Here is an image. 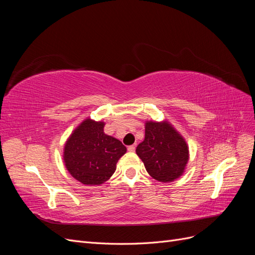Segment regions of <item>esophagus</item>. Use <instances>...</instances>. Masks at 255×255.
<instances>
[{"instance_id":"esophagus-1","label":"esophagus","mask_w":255,"mask_h":255,"mask_svg":"<svg viewBox=\"0 0 255 255\" xmlns=\"http://www.w3.org/2000/svg\"><path fill=\"white\" fill-rule=\"evenodd\" d=\"M128 152H135V145L133 144V145H128Z\"/></svg>"}]
</instances>
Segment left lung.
<instances>
[{
    "label": "left lung",
    "mask_w": 255,
    "mask_h": 255,
    "mask_svg": "<svg viewBox=\"0 0 255 255\" xmlns=\"http://www.w3.org/2000/svg\"><path fill=\"white\" fill-rule=\"evenodd\" d=\"M142 142L136 154L145 170L159 182H172L184 173L189 159L188 145L168 121H146Z\"/></svg>",
    "instance_id": "obj_1"
}]
</instances>
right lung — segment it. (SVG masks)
<instances>
[{
  "mask_svg": "<svg viewBox=\"0 0 255 255\" xmlns=\"http://www.w3.org/2000/svg\"><path fill=\"white\" fill-rule=\"evenodd\" d=\"M105 123L85 119L68 138L64 148L67 170L84 185H101L116 171L127 148L104 133Z\"/></svg>",
  "mask_w": 255,
  "mask_h": 255,
  "instance_id": "obj_1",
  "label": "right lung"
}]
</instances>
